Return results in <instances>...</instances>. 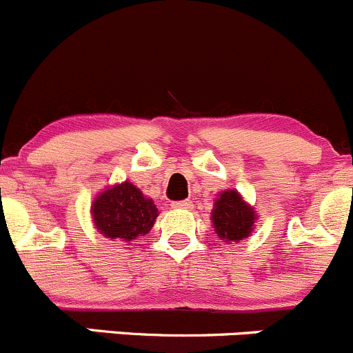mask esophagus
<instances>
[{"instance_id":"obj_1","label":"esophagus","mask_w":353,"mask_h":353,"mask_svg":"<svg viewBox=\"0 0 353 353\" xmlns=\"http://www.w3.org/2000/svg\"><path fill=\"white\" fill-rule=\"evenodd\" d=\"M173 208H176V210H192V201L185 199V201H174L173 204H171Z\"/></svg>"}]
</instances>
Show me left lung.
Listing matches in <instances>:
<instances>
[{"instance_id": "8db88e82", "label": "left lung", "mask_w": 353, "mask_h": 353, "mask_svg": "<svg viewBox=\"0 0 353 353\" xmlns=\"http://www.w3.org/2000/svg\"><path fill=\"white\" fill-rule=\"evenodd\" d=\"M213 229L225 243H239L253 232L256 213L237 190H223L211 211Z\"/></svg>"}]
</instances>
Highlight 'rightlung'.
Segmentation results:
<instances>
[{
  "label": "right lung",
  "mask_w": 353,
  "mask_h": 353,
  "mask_svg": "<svg viewBox=\"0 0 353 353\" xmlns=\"http://www.w3.org/2000/svg\"><path fill=\"white\" fill-rule=\"evenodd\" d=\"M92 216L97 230L109 239L133 241L145 236L157 218V208L133 183L109 187L95 197Z\"/></svg>",
  "instance_id": "1"
}]
</instances>
